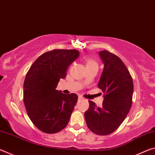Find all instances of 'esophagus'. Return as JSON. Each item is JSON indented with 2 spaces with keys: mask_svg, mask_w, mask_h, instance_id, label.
<instances>
[{
  "mask_svg": "<svg viewBox=\"0 0 155 155\" xmlns=\"http://www.w3.org/2000/svg\"><path fill=\"white\" fill-rule=\"evenodd\" d=\"M78 101H81V100H83V98L81 96H78Z\"/></svg>",
  "mask_w": 155,
  "mask_h": 155,
  "instance_id": "1",
  "label": "esophagus"
}]
</instances>
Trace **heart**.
Segmentation results:
<instances>
[{
  "instance_id": "heart-1",
  "label": "heart",
  "mask_w": 155,
  "mask_h": 155,
  "mask_svg": "<svg viewBox=\"0 0 155 155\" xmlns=\"http://www.w3.org/2000/svg\"><path fill=\"white\" fill-rule=\"evenodd\" d=\"M85 62L86 68L94 66V65H98V64H97V62L96 61H94V59L91 58H88V57L85 58Z\"/></svg>"
}]
</instances>
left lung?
I'll return each instance as SVG.
<instances>
[{"label":"left lung","instance_id":"obj_1","mask_svg":"<svg viewBox=\"0 0 155 155\" xmlns=\"http://www.w3.org/2000/svg\"><path fill=\"white\" fill-rule=\"evenodd\" d=\"M104 69L98 87L104 93L103 106L98 107L89 101L90 107L85 119L91 131L107 135L118 128L130 111L132 104L133 83L124 63L118 57L107 51L98 52Z\"/></svg>","mask_w":155,"mask_h":155}]
</instances>
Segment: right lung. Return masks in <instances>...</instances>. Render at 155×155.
<instances>
[{
	"label": "right lung",
	"instance_id": "add662e5",
	"mask_svg": "<svg viewBox=\"0 0 155 155\" xmlns=\"http://www.w3.org/2000/svg\"><path fill=\"white\" fill-rule=\"evenodd\" d=\"M77 50H53L40 55L31 65L24 82V103L35 127L46 133H56L66 127L78 96L56 90L68 67L79 56Z\"/></svg>",
	"mask_w": 155,
	"mask_h": 155
}]
</instances>
